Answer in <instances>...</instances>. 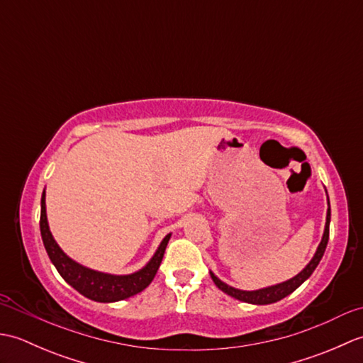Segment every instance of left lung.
<instances>
[{"label": "left lung", "instance_id": "left-lung-1", "mask_svg": "<svg viewBox=\"0 0 363 363\" xmlns=\"http://www.w3.org/2000/svg\"><path fill=\"white\" fill-rule=\"evenodd\" d=\"M329 223H330V204H329V199H328V215H326L325 234H323L321 243L318 245V250H317V252H315L313 259L309 262V265H307L299 274H296L295 277H291V279H289V281H285L282 284H277V285H272V287H267V289L254 290V291H245V290H238V289L230 287V285L221 282L213 273H211L212 281L215 282V285H217V287L221 291H225L226 295L233 296L235 299L245 301V303H250V304H272V303H276V301H281L282 298L289 296L290 293L295 291L299 287V285L307 279V277H311V274L315 272V268H317V265L320 264L323 254H325V251H326L328 240H329Z\"/></svg>", "mask_w": 363, "mask_h": 363}]
</instances>
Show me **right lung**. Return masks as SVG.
I'll list each match as a JSON object with an SVG mask.
<instances>
[{"mask_svg": "<svg viewBox=\"0 0 363 363\" xmlns=\"http://www.w3.org/2000/svg\"><path fill=\"white\" fill-rule=\"evenodd\" d=\"M40 234L45 250L48 252V256L54 267H56L59 274L62 276L74 290H78L81 295L89 299L98 301V303H115V301L134 296L137 293H140L142 290L148 287L151 281L154 279V276L157 273L162 257H164L167 243L169 240V235H172L168 234L164 240H162L156 254H154L152 259L146 264V267L140 269V272L126 276H113L95 272V269L76 264L74 260H72L59 248V245L52 238L48 228V221H46L45 191L42 195Z\"/></svg>", "mask_w": 363, "mask_h": 363, "instance_id": "right-lung-1", "label": "right lung"}]
</instances>
